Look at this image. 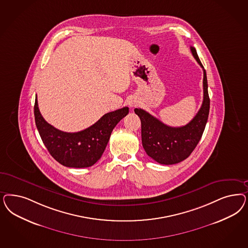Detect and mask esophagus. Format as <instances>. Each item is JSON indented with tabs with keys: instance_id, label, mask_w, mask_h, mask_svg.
<instances>
[{
	"instance_id": "obj_1",
	"label": "esophagus",
	"mask_w": 248,
	"mask_h": 248,
	"mask_svg": "<svg viewBox=\"0 0 248 248\" xmlns=\"http://www.w3.org/2000/svg\"><path fill=\"white\" fill-rule=\"evenodd\" d=\"M129 106H130L131 108H134V107H136L137 103L135 101H130V102H129Z\"/></svg>"
}]
</instances>
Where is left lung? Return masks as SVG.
<instances>
[{"label": "left lung", "instance_id": "1", "mask_svg": "<svg viewBox=\"0 0 248 248\" xmlns=\"http://www.w3.org/2000/svg\"><path fill=\"white\" fill-rule=\"evenodd\" d=\"M191 51L203 70V100L195 117L187 125L173 128L165 125L141 108L134 109L141 122V140L144 150L152 159L160 164L170 165L187 159L199 142L207 122L210 98L206 72L195 48L191 46Z\"/></svg>", "mask_w": 248, "mask_h": 248}]
</instances>
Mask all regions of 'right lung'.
<instances>
[{
  "label": "right lung",
  "mask_w": 248,
  "mask_h": 248,
  "mask_svg": "<svg viewBox=\"0 0 248 248\" xmlns=\"http://www.w3.org/2000/svg\"><path fill=\"white\" fill-rule=\"evenodd\" d=\"M128 113V107L105 114L89 128L78 132H64L42 117L37 98L34 103L35 125L52 157L69 168H87L99 160L109 140L113 128Z\"/></svg>",
  "instance_id": "add662e5"
}]
</instances>
